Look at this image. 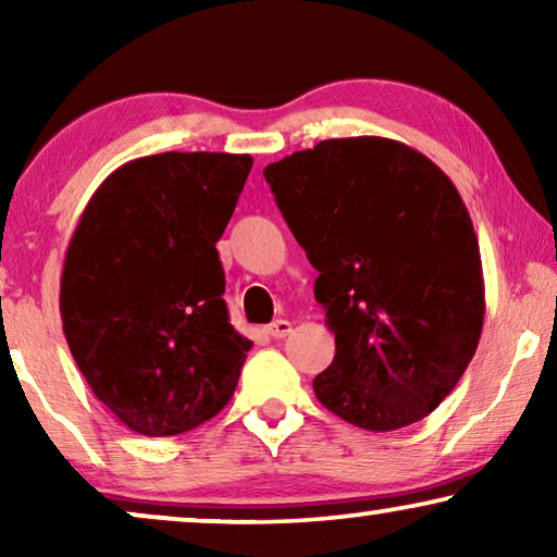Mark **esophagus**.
<instances>
[{"label": "esophagus", "instance_id": "34e87169", "mask_svg": "<svg viewBox=\"0 0 557 557\" xmlns=\"http://www.w3.org/2000/svg\"><path fill=\"white\" fill-rule=\"evenodd\" d=\"M265 332H269L273 339H284L286 334H292V322H288V319H276V322L269 324V330Z\"/></svg>", "mask_w": 557, "mask_h": 557}]
</instances>
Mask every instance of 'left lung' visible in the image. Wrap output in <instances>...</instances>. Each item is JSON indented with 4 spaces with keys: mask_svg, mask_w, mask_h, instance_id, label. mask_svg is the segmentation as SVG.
I'll return each mask as SVG.
<instances>
[{
    "mask_svg": "<svg viewBox=\"0 0 557 557\" xmlns=\"http://www.w3.org/2000/svg\"><path fill=\"white\" fill-rule=\"evenodd\" d=\"M319 271L337 355L319 403L364 431L421 421L454 391L484 324L482 256L454 182L408 144L326 139L263 170Z\"/></svg>",
    "mask_w": 557,
    "mask_h": 557,
    "instance_id": "8db88e82",
    "label": "left lung"
}]
</instances>
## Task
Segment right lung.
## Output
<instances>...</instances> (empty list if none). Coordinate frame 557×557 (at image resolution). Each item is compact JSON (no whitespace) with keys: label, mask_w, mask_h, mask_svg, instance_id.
Listing matches in <instances>:
<instances>
[{"label":"right lung","mask_w":557,"mask_h":557,"mask_svg":"<svg viewBox=\"0 0 557 557\" xmlns=\"http://www.w3.org/2000/svg\"><path fill=\"white\" fill-rule=\"evenodd\" d=\"M253 157L164 151L111 172L67 246L60 317L96 398L141 436H177L233 398L250 339L227 319L215 243Z\"/></svg>","instance_id":"obj_1"}]
</instances>
